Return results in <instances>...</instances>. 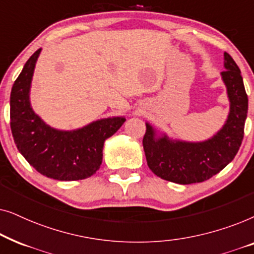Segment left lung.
I'll use <instances>...</instances> for the list:
<instances>
[{
    "instance_id": "8db88e82",
    "label": "left lung",
    "mask_w": 254,
    "mask_h": 254,
    "mask_svg": "<svg viewBox=\"0 0 254 254\" xmlns=\"http://www.w3.org/2000/svg\"><path fill=\"white\" fill-rule=\"evenodd\" d=\"M222 78L227 85L230 99V113L223 128L210 140L190 143L156 137L150 125L143 136V149L149 169L159 178L183 184L202 183L223 170L241 147L248 117L249 99L241 69L234 59L224 53Z\"/></svg>"
}]
</instances>
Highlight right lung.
Listing matches in <instances>:
<instances>
[{"instance_id":"add662e5","label":"right lung","mask_w":254,"mask_h":254,"mask_svg":"<svg viewBox=\"0 0 254 254\" xmlns=\"http://www.w3.org/2000/svg\"><path fill=\"white\" fill-rule=\"evenodd\" d=\"M41 48L26 61L13 83L10 95V127L18 149L29 164L41 175L64 182L95 175L103 161L106 138L126 121L124 117L107 118L77 130L51 128L31 109L29 92Z\"/></svg>"}]
</instances>
